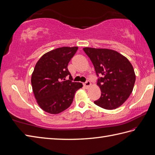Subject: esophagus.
Returning a JSON list of instances; mask_svg holds the SVG:
<instances>
[{"mask_svg": "<svg viewBox=\"0 0 155 155\" xmlns=\"http://www.w3.org/2000/svg\"><path fill=\"white\" fill-rule=\"evenodd\" d=\"M91 85V82L89 80H87L85 83H84V85L85 87L87 89H88L89 87H90Z\"/></svg>", "mask_w": 155, "mask_h": 155, "instance_id": "34e87169", "label": "esophagus"}]
</instances>
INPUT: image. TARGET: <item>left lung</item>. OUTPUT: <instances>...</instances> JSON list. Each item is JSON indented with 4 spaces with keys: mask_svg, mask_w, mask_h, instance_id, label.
Segmentation results:
<instances>
[{
    "mask_svg": "<svg viewBox=\"0 0 155 155\" xmlns=\"http://www.w3.org/2000/svg\"><path fill=\"white\" fill-rule=\"evenodd\" d=\"M91 60L97 75V85L101 91L99 99L94 101L97 106L113 110L122 105L132 93L135 74L128 59L118 52L108 48H83Z\"/></svg>",
    "mask_w": 155,
    "mask_h": 155,
    "instance_id": "left-lung-1",
    "label": "left lung"
}]
</instances>
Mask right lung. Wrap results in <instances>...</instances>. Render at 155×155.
I'll list each match as a JSON object with an SVG mask.
<instances>
[{
    "label": "right lung",
    "instance_id": "obj_1",
    "mask_svg": "<svg viewBox=\"0 0 155 155\" xmlns=\"http://www.w3.org/2000/svg\"><path fill=\"white\" fill-rule=\"evenodd\" d=\"M78 47H62L44 54L36 63L31 75L33 92L40 108L56 114L65 110L72 103L75 93L81 88V83L72 82L68 70L71 58ZM69 76L70 81L65 78Z\"/></svg>",
    "mask_w": 155,
    "mask_h": 155
}]
</instances>
